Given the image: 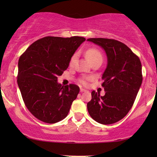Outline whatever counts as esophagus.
I'll use <instances>...</instances> for the list:
<instances>
[{
  "label": "esophagus",
  "instance_id": "obj_1",
  "mask_svg": "<svg viewBox=\"0 0 157 157\" xmlns=\"http://www.w3.org/2000/svg\"><path fill=\"white\" fill-rule=\"evenodd\" d=\"M80 91H81V92H84V91H86V90L84 89H82V88H81V89H80Z\"/></svg>",
  "mask_w": 157,
  "mask_h": 157
}]
</instances>
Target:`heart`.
Instances as JSON below:
<instances>
[{
  "mask_svg": "<svg viewBox=\"0 0 157 157\" xmlns=\"http://www.w3.org/2000/svg\"><path fill=\"white\" fill-rule=\"evenodd\" d=\"M86 56L87 59L89 60L91 63L96 61H102L103 60L102 53H101V51L98 50V49L96 48H90L88 49L86 52ZM76 56H77V53H74V54L72 56L70 59V63H69L70 65H72V64L74 63L75 59H76ZM91 79H92V77H89V78H83L79 80V82H80L82 85H86L87 80H91Z\"/></svg>",
  "mask_w": 157,
  "mask_h": 157,
  "instance_id": "heart-1",
  "label": "heart"
}]
</instances>
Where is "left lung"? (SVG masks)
<instances>
[{"label": "left lung", "mask_w": 157, "mask_h": 157, "mask_svg": "<svg viewBox=\"0 0 157 157\" xmlns=\"http://www.w3.org/2000/svg\"><path fill=\"white\" fill-rule=\"evenodd\" d=\"M104 49L107 66L102 76L104 96L95 91L87 104L91 117L98 123L111 124L120 121L134 104L142 83L139 58L123 43L109 38H89Z\"/></svg>", "instance_id": "left-lung-1"}]
</instances>
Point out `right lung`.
I'll return each mask as SVG.
<instances>
[{
	"label": "right lung",
	"mask_w": 157,
	"mask_h": 157,
	"mask_svg": "<svg viewBox=\"0 0 157 157\" xmlns=\"http://www.w3.org/2000/svg\"><path fill=\"white\" fill-rule=\"evenodd\" d=\"M85 40L79 36H46L33 43L19 58L17 82L25 106L36 119L54 124L67 117L79 87L64 86L57 78Z\"/></svg>",
	"instance_id": "obj_1"
}]
</instances>
